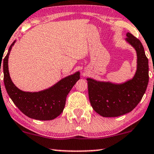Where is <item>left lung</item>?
Masks as SVG:
<instances>
[{
    "mask_svg": "<svg viewBox=\"0 0 154 154\" xmlns=\"http://www.w3.org/2000/svg\"><path fill=\"white\" fill-rule=\"evenodd\" d=\"M127 36L126 41L137 54V70L133 79L121 85L87 79L90 104L103 117H117L130 112L142 99L148 85L149 61L144 47L130 33Z\"/></svg>",
    "mask_w": 154,
    "mask_h": 154,
    "instance_id": "obj_1",
    "label": "left lung"
}]
</instances>
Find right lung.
<instances>
[{"label":"right lung","instance_id":"1","mask_svg":"<svg viewBox=\"0 0 154 154\" xmlns=\"http://www.w3.org/2000/svg\"><path fill=\"white\" fill-rule=\"evenodd\" d=\"M3 60L4 84L12 102L22 112L31 119L50 121L64 110L67 94L80 79L79 72L64 78L49 89L38 92H26L18 89L10 79L8 71V56L12 46Z\"/></svg>","mask_w":154,"mask_h":154}]
</instances>
